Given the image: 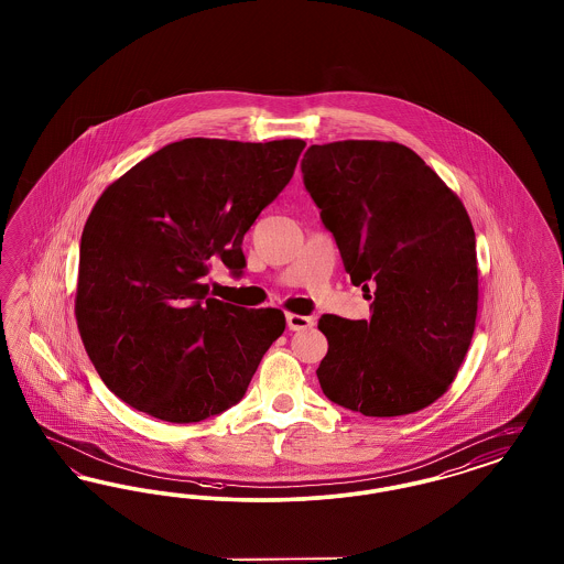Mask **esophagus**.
I'll list each match as a JSON object with an SVG mask.
<instances>
[{
  "label": "esophagus",
  "instance_id": "1",
  "mask_svg": "<svg viewBox=\"0 0 564 564\" xmlns=\"http://www.w3.org/2000/svg\"><path fill=\"white\" fill-rule=\"evenodd\" d=\"M313 317H306V315H297V313H288V327L292 332H300V329H306V327H313Z\"/></svg>",
  "mask_w": 564,
  "mask_h": 564
}]
</instances>
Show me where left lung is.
<instances>
[{
  "mask_svg": "<svg viewBox=\"0 0 564 564\" xmlns=\"http://www.w3.org/2000/svg\"><path fill=\"white\" fill-rule=\"evenodd\" d=\"M304 186L322 209L370 322L323 315V393L364 416H402L440 400L478 317L471 219L437 173L395 141L311 145Z\"/></svg>",
  "mask_w": 564,
  "mask_h": 564,
  "instance_id": "left-lung-1",
  "label": "left lung"
}]
</instances>
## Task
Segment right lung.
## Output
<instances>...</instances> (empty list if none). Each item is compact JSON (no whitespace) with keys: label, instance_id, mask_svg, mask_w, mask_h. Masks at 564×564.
Segmentation results:
<instances>
[{"label":"right lung","instance_id":"obj_1","mask_svg":"<svg viewBox=\"0 0 564 564\" xmlns=\"http://www.w3.org/2000/svg\"><path fill=\"white\" fill-rule=\"evenodd\" d=\"M304 145L189 137L99 196L82 232L76 322L122 402L184 425L245 395L285 315L209 297L203 276L214 262L245 267L242 237L290 184Z\"/></svg>","mask_w":564,"mask_h":564}]
</instances>
